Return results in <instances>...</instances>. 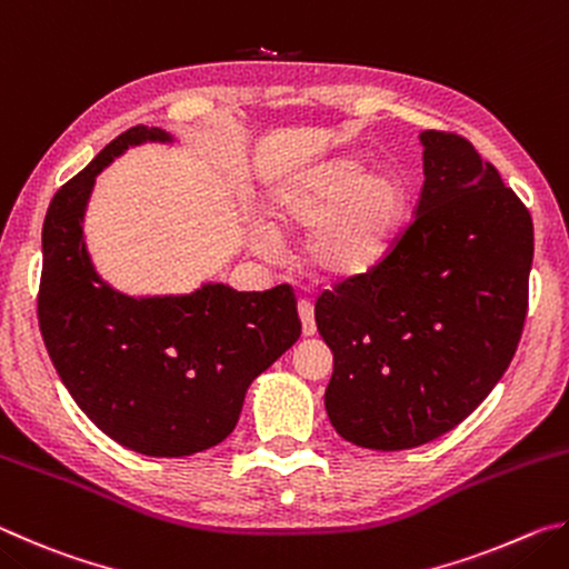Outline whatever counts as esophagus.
<instances>
[{
    "label": "esophagus",
    "instance_id": "esophagus-1",
    "mask_svg": "<svg viewBox=\"0 0 569 569\" xmlns=\"http://www.w3.org/2000/svg\"><path fill=\"white\" fill-rule=\"evenodd\" d=\"M298 316H301L303 336H313L316 333V319H313L311 301H298Z\"/></svg>",
    "mask_w": 569,
    "mask_h": 569
}]
</instances>
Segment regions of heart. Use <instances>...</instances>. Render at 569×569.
Listing matches in <instances>:
<instances>
[{"label": "heart", "instance_id": "1", "mask_svg": "<svg viewBox=\"0 0 569 569\" xmlns=\"http://www.w3.org/2000/svg\"><path fill=\"white\" fill-rule=\"evenodd\" d=\"M409 192L391 172H373L361 160L329 162L276 196L273 213L286 226L313 233L306 246L311 268L331 281H351L377 268L397 238ZM256 246L273 243L266 228Z\"/></svg>", "mask_w": 569, "mask_h": 569}]
</instances>
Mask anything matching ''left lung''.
I'll return each instance as SVG.
<instances>
[{"mask_svg": "<svg viewBox=\"0 0 569 569\" xmlns=\"http://www.w3.org/2000/svg\"><path fill=\"white\" fill-rule=\"evenodd\" d=\"M421 146L417 216L373 271L316 301L333 353L326 411L366 449H411L465 421L527 319L529 210L461 134L427 130Z\"/></svg>", "mask_w": 569, "mask_h": 569, "instance_id": "8db88e82", "label": "left lung"}]
</instances>
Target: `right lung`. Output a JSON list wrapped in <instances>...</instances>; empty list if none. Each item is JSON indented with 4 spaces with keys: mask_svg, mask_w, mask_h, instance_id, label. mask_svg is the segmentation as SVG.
Returning <instances> with one entry per match:
<instances>
[{
    "mask_svg": "<svg viewBox=\"0 0 569 569\" xmlns=\"http://www.w3.org/2000/svg\"><path fill=\"white\" fill-rule=\"evenodd\" d=\"M170 140L130 128L54 192L42 228L37 319L47 353L94 427L148 457H188L236 429L246 391L301 336L291 286L130 298L102 281L82 236L94 176L128 146Z\"/></svg>",
    "mask_w": 569,
    "mask_h": 569,
    "instance_id": "obj_1",
    "label": "right lung"
}]
</instances>
